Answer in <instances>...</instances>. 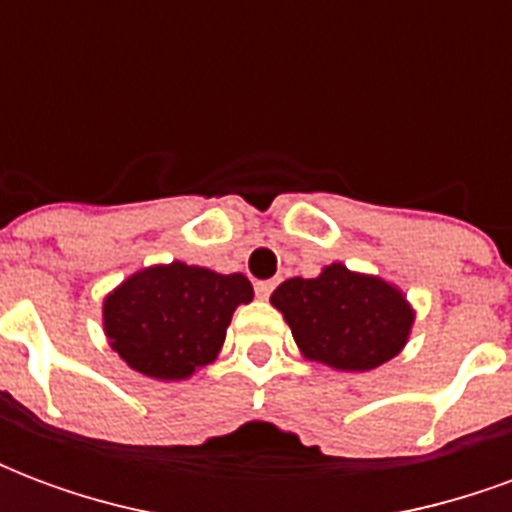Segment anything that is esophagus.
Wrapping results in <instances>:
<instances>
[{"mask_svg":"<svg viewBox=\"0 0 512 512\" xmlns=\"http://www.w3.org/2000/svg\"><path fill=\"white\" fill-rule=\"evenodd\" d=\"M277 288V282L274 279H263V282H255V293L257 299H268L271 296V290Z\"/></svg>","mask_w":512,"mask_h":512,"instance_id":"1","label":"esophagus"}]
</instances>
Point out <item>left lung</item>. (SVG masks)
Masks as SVG:
<instances>
[{"mask_svg":"<svg viewBox=\"0 0 512 512\" xmlns=\"http://www.w3.org/2000/svg\"><path fill=\"white\" fill-rule=\"evenodd\" d=\"M271 304L285 315L301 354L345 373L389 362L414 323L400 290L343 263L326 266L315 279H285L271 293Z\"/></svg>","mask_w":512,"mask_h":512,"instance_id":"1","label":"left lung"}]
</instances>
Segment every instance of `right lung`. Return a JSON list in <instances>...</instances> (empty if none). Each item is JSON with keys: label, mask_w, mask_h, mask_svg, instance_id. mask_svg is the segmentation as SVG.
Returning a JSON list of instances; mask_svg holds the SVG:
<instances>
[{"label": "right lung", "mask_w": 512, "mask_h": 512, "mask_svg": "<svg viewBox=\"0 0 512 512\" xmlns=\"http://www.w3.org/2000/svg\"><path fill=\"white\" fill-rule=\"evenodd\" d=\"M252 296L244 274L186 263L153 266L106 296L104 332L136 373L180 381L216 359L235 307Z\"/></svg>", "instance_id": "1"}]
</instances>
